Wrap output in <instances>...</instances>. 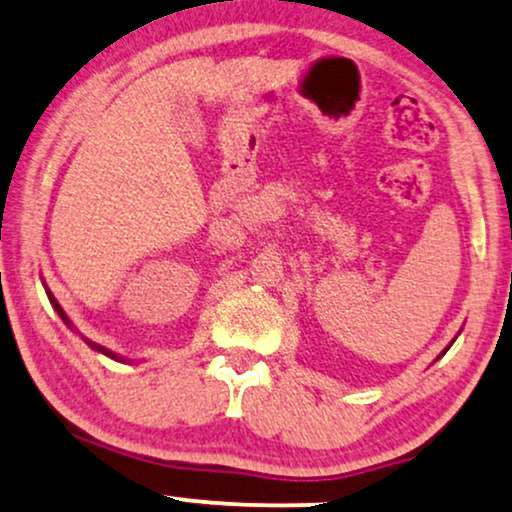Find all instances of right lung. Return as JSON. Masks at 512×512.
Returning <instances> with one entry per match:
<instances>
[{
	"label": "right lung",
	"instance_id": "obj_1",
	"mask_svg": "<svg viewBox=\"0 0 512 512\" xmlns=\"http://www.w3.org/2000/svg\"><path fill=\"white\" fill-rule=\"evenodd\" d=\"M49 295V300H51V304H54V309H56V312L58 314H61V319L63 321H66L68 323V326H70V321H68V316H66V312H63V309H61V304H58L56 300H54V295H51V293H47ZM89 345H92L94 349H96V352H101V354H106V357H111V359H120V357H115V354L113 352H108V349L106 347H101V345H96V342H89Z\"/></svg>",
	"mask_w": 512,
	"mask_h": 512
}]
</instances>
